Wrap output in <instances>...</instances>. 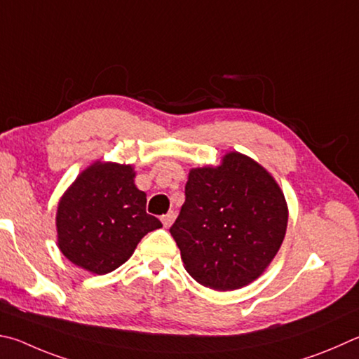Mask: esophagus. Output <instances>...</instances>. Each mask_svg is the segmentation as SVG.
Masks as SVG:
<instances>
[{
    "mask_svg": "<svg viewBox=\"0 0 359 359\" xmlns=\"http://www.w3.org/2000/svg\"><path fill=\"white\" fill-rule=\"evenodd\" d=\"M174 218H175V213L171 210V212H168L166 215H163L161 217V223H163V226L165 227H169L172 224V221H174Z\"/></svg>",
    "mask_w": 359,
    "mask_h": 359,
    "instance_id": "esophagus-1",
    "label": "esophagus"
}]
</instances>
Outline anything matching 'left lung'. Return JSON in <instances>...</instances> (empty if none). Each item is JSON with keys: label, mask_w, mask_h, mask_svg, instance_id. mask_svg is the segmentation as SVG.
<instances>
[{"label": "left lung", "mask_w": 359, "mask_h": 359, "mask_svg": "<svg viewBox=\"0 0 359 359\" xmlns=\"http://www.w3.org/2000/svg\"><path fill=\"white\" fill-rule=\"evenodd\" d=\"M281 187L257 161L227 152L217 166L193 168L171 236L185 270L208 289H242L262 275L285 237Z\"/></svg>", "instance_id": "8db88e82"}]
</instances>
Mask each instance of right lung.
Returning a JSON list of instances; mask_svg holds the SVG:
<instances>
[{
    "instance_id": "1",
    "label": "right lung",
    "mask_w": 359,
    "mask_h": 359,
    "mask_svg": "<svg viewBox=\"0 0 359 359\" xmlns=\"http://www.w3.org/2000/svg\"><path fill=\"white\" fill-rule=\"evenodd\" d=\"M132 165L97 160L60 199L57 246L72 264L94 275L119 269L147 232L160 229L146 213V193L135 185Z\"/></svg>"
}]
</instances>
